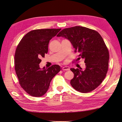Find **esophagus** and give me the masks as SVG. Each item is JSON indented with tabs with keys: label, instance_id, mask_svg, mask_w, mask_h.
I'll list each match as a JSON object with an SVG mask.
<instances>
[{
	"label": "esophagus",
	"instance_id": "obj_1",
	"mask_svg": "<svg viewBox=\"0 0 122 122\" xmlns=\"http://www.w3.org/2000/svg\"><path fill=\"white\" fill-rule=\"evenodd\" d=\"M63 70H65V71H67V70H70V67L69 66H65L63 67Z\"/></svg>",
	"mask_w": 122,
	"mask_h": 122
}]
</instances>
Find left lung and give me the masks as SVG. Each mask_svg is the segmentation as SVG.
I'll use <instances>...</instances> for the list:
<instances>
[{
	"label": "left lung",
	"instance_id": "8db88e82",
	"mask_svg": "<svg viewBox=\"0 0 122 122\" xmlns=\"http://www.w3.org/2000/svg\"><path fill=\"white\" fill-rule=\"evenodd\" d=\"M68 39L79 53V58L84 59L85 68H71L74 76L70 84L76 91L82 93L92 91L106 77L108 70L109 53L102 36L97 31L75 26L62 30L57 35Z\"/></svg>",
	"mask_w": 122,
	"mask_h": 122
}]
</instances>
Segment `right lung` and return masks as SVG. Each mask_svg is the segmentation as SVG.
<instances>
[{
	"label": "right lung",
	"mask_w": 122,
	"mask_h": 122,
	"mask_svg": "<svg viewBox=\"0 0 122 122\" xmlns=\"http://www.w3.org/2000/svg\"><path fill=\"white\" fill-rule=\"evenodd\" d=\"M61 29L30 31L22 38L15 55V68L21 87L30 96L41 97L49 89L53 78L61 70L58 65L40 67V58L48 51V45Z\"/></svg>",
	"instance_id": "right-lung-1"
}]
</instances>
